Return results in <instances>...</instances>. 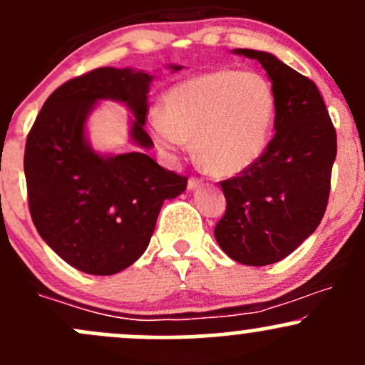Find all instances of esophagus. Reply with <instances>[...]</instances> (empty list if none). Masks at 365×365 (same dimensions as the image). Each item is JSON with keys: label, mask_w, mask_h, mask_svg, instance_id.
I'll use <instances>...</instances> for the list:
<instances>
[{"label": "esophagus", "mask_w": 365, "mask_h": 365, "mask_svg": "<svg viewBox=\"0 0 365 365\" xmlns=\"http://www.w3.org/2000/svg\"><path fill=\"white\" fill-rule=\"evenodd\" d=\"M199 185H201V180L194 178V176H192V178H189V182H187V189H189V190H195Z\"/></svg>", "instance_id": "34e87169"}]
</instances>
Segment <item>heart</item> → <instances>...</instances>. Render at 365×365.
<instances>
[{"mask_svg":"<svg viewBox=\"0 0 365 365\" xmlns=\"http://www.w3.org/2000/svg\"><path fill=\"white\" fill-rule=\"evenodd\" d=\"M163 108L148 120L153 141L178 153L194 140L199 163L229 176L252 168L266 152L276 99L259 73L217 70L173 86Z\"/></svg>","mask_w":365,"mask_h":365,"instance_id":"obj_1","label":"heart"}]
</instances>
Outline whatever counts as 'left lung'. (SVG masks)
Instances as JSON below:
<instances>
[{"instance_id": "8db88e82", "label": "left lung", "mask_w": 365, "mask_h": 365, "mask_svg": "<svg viewBox=\"0 0 365 365\" xmlns=\"http://www.w3.org/2000/svg\"><path fill=\"white\" fill-rule=\"evenodd\" d=\"M262 64L276 99L274 136L240 176L222 182L227 208L215 227L222 252L247 266L290 255L324 217L336 160V129L320 91L269 52L234 48Z\"/></svg>"}]
</instances>
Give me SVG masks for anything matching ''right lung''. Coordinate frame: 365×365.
<instances>
[{
	"label": "right lung",
	"mask_w": 365,
	"mask_h": 365,
	"mask_svg": "<svg viewBox=\"0 0 365 365\" xmlns=\"http://www.w3.org/2000/svg\"><path fill=\"white\" fill-rule=\"evenodd\" d=\"M173 73L182 70L170 64ZM153 75L134 68H98L48 96L26 141L29 212L41 240L64 262L108 276L147 250L163 202L187 189V178L160 168L147 150L148 91ZM101 101L130 110L134 153L93 150L86 120Z\"/></svg>",
	"instance_id": "add662e5"
}]
</instances>
